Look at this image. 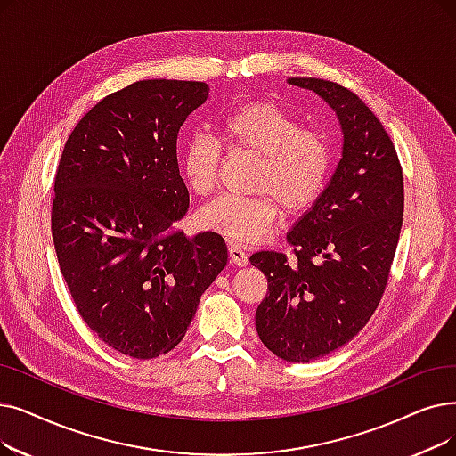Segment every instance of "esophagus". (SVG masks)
<instances>
[{
    "label": "esophagus",
    "instance_id": "esophagus-1",
    "mask_svg": "<svg viewBox=\"0 0 456 456\" xmlns=\"http://www.w3.org/2000/svg\"><path fill=\"white\" fill-rule=\"evenodd\" d=\"M229 256H231V261H232L236 266H246V265H248V253L244 251L242 246L231 244V246H229Z\"/></svg>",
    "mask_w": 456,
    "mask_h": 456
}]
</instances>
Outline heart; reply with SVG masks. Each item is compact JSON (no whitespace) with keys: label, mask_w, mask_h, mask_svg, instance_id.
I'll return each instance as SVG.
<instances>
[{"label":"heart","mask_w":456,"mask_h":456,"mask_svg":"<svg viewBox=\"0 0 456 456\" xmlns=\"http://www.w3.org/2000/svg\"><path fill=\"white\" fill-rule=\"evenodd\" d=\"M222 142L261 156L253 195L225 193L203 207L205 227L240 244L263 240L280 214L311 207L324 191L333 162L328 135L302 128L289 111L273 104H248L222 117ZM220 143L205 132L191 134L181 151V171L197 195H208L217 179Z\"/></svg>","instance_id":"b5f03b06"}]
</instances>
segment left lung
Returning <instances> with one entry per match:
<instances>
[{
    "instance_id": "left-lung-1",
    "label": "left lung",
    "mask_w": 456,
    "mask_h": 456,
    "mask_svg": "<svg viewBox=\"0 0 456 456\" xmlns=\"http://www.w3.org/2000/svg\"><path fill=\"white\" fill-rule=\"evenodd\" d=\"M289 84L316 93L335 111L343 154L287 234L296 259L256 251L249 261L268 280L255 313L263 345L285 362L309 363L346 345L379 307L403 227L404 184L393 142L360 96L319 77Z\"/></svg>"
}]
</instances>
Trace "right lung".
I'll list each match as a JSON object with an SVG mask.
<instances>
[{"label":"right lung","instance_id":"add662e5","mask_svg":"<svg viewBox=\"0 0 456 456\" xmlns=\"http://www.w3.org/2000/svg\"><path fill=\"white\" fill-rule=\"evenodd\" d=\"M203 82L143 80L76 125L59 160L52 236L84 322L113 350L158 358L179 345L225 265L214 231L186 236L176 135L208 98Z\"/></svg>","mask_w":456,"mask_h":456}]
</instances>
